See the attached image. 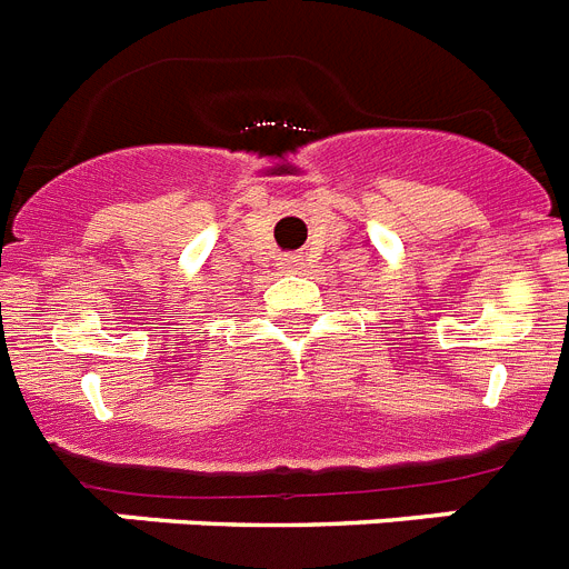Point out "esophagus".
Listing matches in <instances>:
<instances>
[{
	"mask_svg": "<svg viewBox=\"0 0 569 569\" xmlns=\"http://www.w3.org/2000/svg\"><path fill=\"white\" fill-rule=\"evenodd\" d=\"M288 264L296 267V264H299V259H288Z\"/></svg>",
	"mask_w": 569,
	"mask_h": 569,
	"instance_id": "1",
	"label": "esophagus"
}]
</instances>
